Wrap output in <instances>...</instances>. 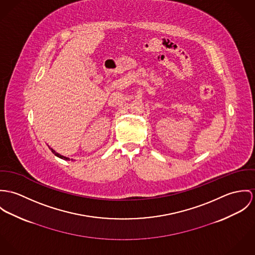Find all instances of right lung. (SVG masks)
I'll return each instance as SVG.
<instances>
[{
    "mask_svg": "<svg viewBox=\"0 0 255 255\" xmlns=\"http://www.w3.org/2000/svg\"><path fill=\"white\" fill-rule=\"evenodd\" d=\"M49 148H50V149H51V150H52V152H53V153H54V154H55V155H57V157H59V158H61V159H64V160H68V159H69V158H68V157H66V156H63V155H61V154H59V153H58V152H57V151H56V150H54V149H53V148H51V147H50V146H49Z\"/></svg>",
    "mask_w": 255,
    "mask_h": 255,
    "instance_id": "1",
    "label": "right lung"
}]
</instances>
